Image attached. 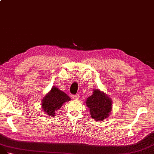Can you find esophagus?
<instances>
[{
	"label": "esophagus",
	"mask_w": 154,
	"mask_h": 154,
	"mask_svg": "<svg viewBox=\"0 0 154 154\" xmlns=\"http://www.w3.org/2000/svg\"><path fill=\"white\" fill-rule=\"evenodd\" d=\"M79 95L78 94L72 95V98L73 99H79Z\"/></svg>",
	"instance_id": "34e87169"
}]
</instances>
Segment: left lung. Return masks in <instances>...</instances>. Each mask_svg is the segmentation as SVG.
Returning <instances> with one entry per match:
<instances>
[{"label": "left lung", "mask_w": 154, "mask_h": 154, "mask_svg": "<svg viewBox=\"0 0 154 154\" xmlns=\"http://www.w3.org/2000/svg\"><path fill=\"white\" fill-rule=\"evenodd\" d=\"M87 106L90 108V115L97 121H103L109 116L112 110V100L103 92L94 90L93 94L86 99Z\"/></svg>", "instance_id": "obj_1"}]
</instances>
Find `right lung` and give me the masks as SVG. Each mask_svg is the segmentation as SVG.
I'll return each instance as SVG.
<instances>
[{"mask_svg": "<svg viewBox=\"0 0 154 154\" xmlns=\"http://www.w3.org/2000/svg\"><path fill=\"white\" fill-rule=\"evenodd\" d=\"M69 100L68 95L54 86L43 99L42 107L44 112H46L48 116L54 117L55 114V111L57 110L65 102Z\"/></svg>", "mask_w": 154, "mask_h": 154, "instance_id": "right-lung-1", "label": "right lung"}]
</instances>
